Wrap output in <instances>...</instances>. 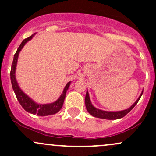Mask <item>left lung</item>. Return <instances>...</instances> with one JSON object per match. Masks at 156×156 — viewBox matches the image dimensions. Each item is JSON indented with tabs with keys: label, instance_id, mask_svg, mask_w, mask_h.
Returning a JSON list of instances; mask_svg holds the SVG:
<instances>
[{
	"label": "left lung",
	"instance_id": "obj_1",
	"mask_svg": "<svg viewBox=\"0 0 156 156\" xmlns=\"http://www.w3.org/2000/svg\"><path fill=\"white\" fill-rule=\"evenodd\" d=\"M142 93H143V90H142L140 96H139V98H137L136 101H135L129 108H128V109H124V110H121V111L111 112V111L101 110V109H98V108L95 107L92 104V103H91L90 98V96H89V93L88 91L87 90V92H86V96H85L86 109H87V110L89 112V114H90L93 117H95V118H98L101 119H106V120H118V119H120L123 118L124 116H126V115H127L128 113H129V112L136 105V104L138 103L139 100L140 99L141 96H142Z\"/></svg>",
	"mask_w": 156,
	"mask_h": 156
}]
</instances>
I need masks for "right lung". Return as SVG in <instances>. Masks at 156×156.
Masks as SVG:
<instances>
[{
	"label": "right lung",
	"mask_w": 156,
	"mask_h": 156,
	"mask_svg": "<svg viewBox=\"0 0 156 156\" xmlns=\"http://www.w3.org/2000/svg\"><path fill=\"white\" fill-rule=\"evenodd\" d=\"M34 34L30 37L24 39L21 44L20 45L19 48L17 49L16 52L14 56V59H13V63L12 65V69H11L10 72V76H11V82H12V88L14 90V93H15L16 98H17L18 101L20 102V105L23 107V108L27 112L30 113L33 115H37L38 116H47V115H55L57 112H58L60 109H61L63 104L65 100L66 95V92L69 89V86H70L71 82H69L66 84V85L64 87L62 94L60 95L59 98L57 99L55 101L52 102V103L49 104H38L36 101H34L32 98H30L26 93H25L22 90L20 87L18 85V82L16 81V64H17V60L18 57H19V54L22 49L23 48L24 46L27 41H30L33 37L35 36Z\"/></svg>",
	"instance_id": "obj_1"
}]
</instances>
